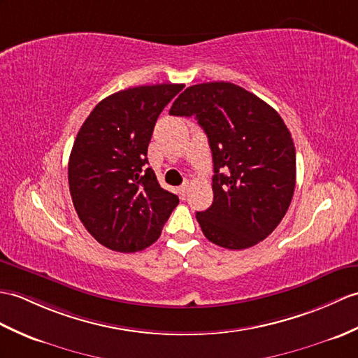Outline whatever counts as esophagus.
Listing matches in <instances>:
<instances>
[{
  "label": "esophagus",
  "instance_id": "1",
  "mask_svg": "<svg viewBox=\"0 0 358 358\" xmlns=\"http://www.w3.org/2000/svg\"><path fill=\"white\" fill-rule=\"evenodd\" d=\"M187 190H189V181H185V182H182V185L178 187V192H180L181 196H186Z\"/></svg>",
  "mask_w": 358,
  "mask_h": 358
}]
</instances>
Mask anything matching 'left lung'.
<instances>
[{"mask_svg":"<svg viewBox=\"0 0 358 358\" xmlns=\"http://www.w3.org/2000/svg\"><path fill=\"white\" fill-rule=\"evenodd\" d=\"M169 114L198 120L212 149L213 203L196 212L204 236L243 250L279 226L296 186V148L276 110L230 82L186 88Z\"/></svg>","mask_w":358,"mask_h":358,"instance_id":"obj_1","label":"left lung"}]
</instances>
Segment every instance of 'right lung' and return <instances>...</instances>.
Masks as SVG:
<instances>
[{
    "label": "right lung",
    "mask_w": 358,
    "mask_h": 358,
    "mask_svg": "<svg viewBox=\"0 0 358 358\" xmlns=\"http://www.w3.org/2000/svg\"><path fill=\"white\" fill-rule=\"evenodd\" d=\"M182 84L122 90L99 102L82 124L69 160L70 194L99 244L134 253L159 239L178 196L148 168L155 122Z\"/></svg>",
    "instance_id": "right-lung-1"
}]
</instances>
